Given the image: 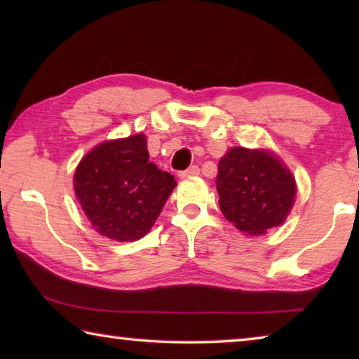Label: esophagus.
I'll return each mask as SVG.
<instances>
[{
	"label": "esophagus",
	"instance_id": "obj_1",
	"mask_svg": "<svg viewBox=\"0 0 359 359\" xmlns=\"http://www.w3.org/2000/svg\"><path fill=\"white\" fill-rule=\"evenodd\" d=\"M198 174H199V168L198 166H191V168H188L187 171H182L179 174V177L180 179H188V177H194V175H198Z\"/></svg>",
	"mask_w": 359,
	"mask_h": 359
}]
</instances>
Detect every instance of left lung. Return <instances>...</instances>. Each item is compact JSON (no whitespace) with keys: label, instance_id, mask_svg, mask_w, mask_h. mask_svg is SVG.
<instances>
[{"label":"left lung","instance_id":"obj_1","mask_svg":"<svg viewBox=\"0 0 359 359\" xmlns=\"http://www.w3.org/2000/svg\"><path fill=\"white\" fill-rule=\"evenodd\" d=\"M215 184L224 218L253 236L282 224L296 196L293 174L267 150L229 149L218 161Z\"/></svg>","mask_w":359,"mask_h":359}]
</instances>
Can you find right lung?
Instances as JSON below:
<instances>
[{"label": "right lung", "mask_w": 359, "mask_h": 359, "mask_svg": "<svg viewBox=\"0 0 359 359\" xmlns=\"http://www.w3.org/2000/svg\"><path fill=\"white\" fill-rule=\"evenodd\" d=\"M175 187L174 175L149 161L144 135L96 145L74 174L76 196L90 223L118 242L147 234Z\"/></svg>", "instance_id": "1"}]
</instances>
